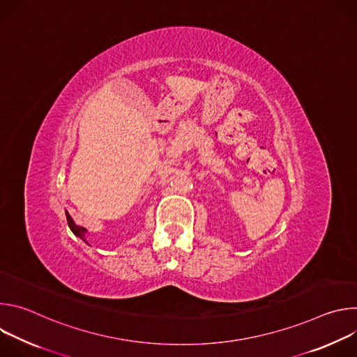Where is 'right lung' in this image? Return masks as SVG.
I'll list each match as a JSON object with an SVG mask.
<instances>
[{"label": "right lung", "mask_w": 357, "mask_h": 357, "mask_svg": "<svg viewBox=\"0 0 357 357\" xmlns=\"http://www.w3.org/2000/svg\"><path fill=\"white\" fill-rule=\"evenodd\" d=\"M66 219H68V225H69V227H70V230L73 231V234L75 236H77V237H80L83 241H86V229L84 227H82V226H77L75 222H73V219L70 218V215L66 212ZM87 243V241H86ZM89 244V243H87Z\"/></svg>", "instance_id": "right-lung-1"}]
</instances>
